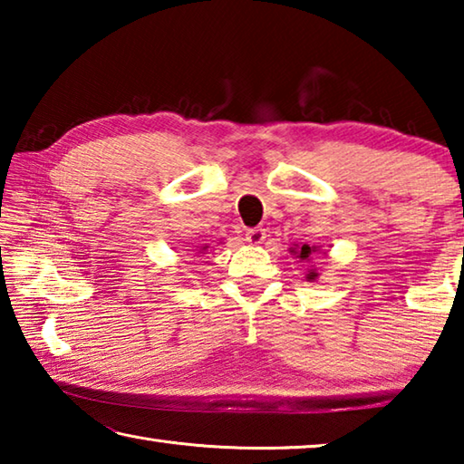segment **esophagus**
Wrapping results in <instances>:
<instances>
[{
	"mask_svg": "<svg viewBox=\"0 0 464 464\" xmlns=\"http://www.w3.org/2000/svg\"><path fill=\"white\" fill-rule=\"evenodd\" d=\"M246 239L251 243V246H260V243H264L266 239V229H260V227H256V229H247Z\"/></svg>",
	"mask_w": 464,
	"mask_h": 464,
	"instance_id": "esophagus-1",
	"label": "esophagus"
}]
</instances>
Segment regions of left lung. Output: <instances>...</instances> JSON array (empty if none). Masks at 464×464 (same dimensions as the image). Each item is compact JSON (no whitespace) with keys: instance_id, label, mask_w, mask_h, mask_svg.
<instances>
[{"instance_id":"8db88e82","label":"left lung","mask_w":464,"mask_h":464,"mask_svg":"<svg viewBox=\"0 0 464 464\" xmlns=\"http://www.w3.org/2000/svg\"><path fill=\"white\" fill-rule=\"evenodd\" d=\"M315 251H319L315 246H311V247H309L307 243H304L303 247H298L296 254H298V257H301V260H309V257H311L313 254H315ZM315 278H317V272H315V270H309V274H307V280H309V282H313Z\"/></svg>"}]
</instances>
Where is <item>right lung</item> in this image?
<instances>
[{"label": "right lung", "instance_id": "obj_1", "mask_svg": "<svg viewBox=\"0 0 464 464\" xmlns=\"http://www.w3.org/2000/svg\"><path fill=\"white\" fill-rule=\"evenodd\" d=\"M207 247H208V246H204V247H202V249H207ZM202 249H200V251H202Z\"/></svg>", "mask_w": 464, "mask_h": 464}]
</instances>
